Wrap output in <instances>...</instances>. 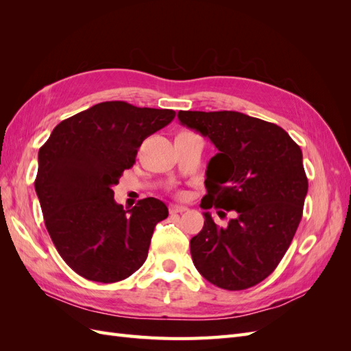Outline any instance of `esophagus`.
I'll use <instances>...</instances> for the list:
<instances>
[{"instance_id": "obj_1", "label": "esophagus", "mask_w": 351, "mask_h": 351, "mask_svg": "<svg viewBox=\"0 0 351 351\" xmlns=\"http://www.w3.org/2000/svg\"><path fill=\"white\" fill-rule=\"evenodd\" d=\"M189 210L186 206H180V205H171L169 206V214H183V212Z\"/></svg>"}]
</instances>
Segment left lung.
I'll use <instances>...</instances> for the list:
<instances>
[{"mask_svg":"<svg viewBox=\"0 0 351 351\" xmlns=\"http://www.w3.org/2000/svg\"><path fill=\"white\" fill-rule=\"evenodd\" d=\"M178 120L218 149L200 206L219 217L234 210L226 227L204 212V228L190 240L195 267L219 289H249L277 268L300 224L307 193L300 146L280 125L237 111H180Z\"/></svg>","mask_w":351,"mask_h":351,"instance_id":"obj_1","label":"left lung"}]
</instances>
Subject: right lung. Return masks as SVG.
<instances>
[{"instance_id": "add662e5", "label": "right lung", "mask_w": 351, "mask_h": 351, "mask_svg": "<svg viewBox=\"0 0 351 351\" xmlns=\"http://www.w3.org/2000/svg\"><path fill=\"white\" fill-rule=\"evenodd\" d=\"M174 117L173 110L101 102L61 121L39 149L35 190L47 230L83 278L117 282L146 261L154 228L168 208L146 197L123 209L112 187L133 167L146 137Z\"/></svg>"}]
</instances>
